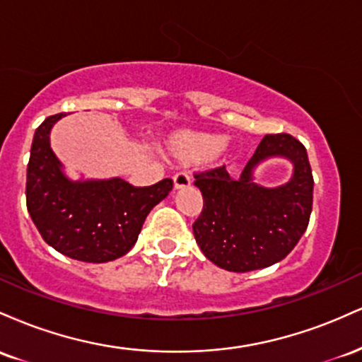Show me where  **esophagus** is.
Instances as JSON below:
<instances>
[{"mask_svg": "<svg viewBox=\"0 0 362 362\" xmlns=\"http://www.w3.org/2000/svg\"><path fill=\"white\" fill-rule=\"evenodd\" d=\"M192 184V178L187 172H178L175 173V177H173V185H175V189H184V187H189Z\"/></svg>", "mask_w": 362, "mask_h": 362, "instance_id": "34e87169", "label": "esophagus"}]
</instances>
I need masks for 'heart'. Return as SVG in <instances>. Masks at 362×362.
<instances>
[{
    "instance_id": "1",
    "label": "heart",
    "mask_w": 362,
    "mask_h": 362,
    "mask_svg": "<svg viewBox=\"0 0 362 362\" xmlns=\"http://www.w3.org/2000/svg\"><path fill=\"white\" fill-rule=\"evenodd\" d=\"M168 151L182 163H199L209 158L223 156L228 151V143L207 132L184 131L170 138Z\"/></svg>"
}]
</instances>
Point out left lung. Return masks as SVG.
<instances>
[{
    "instance_id": "1",
    "label": "left lung",
    "mask_w": 362,
    "mask_h": 362,
    "mask_svg": "<svg viewBox=\"0 0 362 362\" xmlns=\"http://www.w3.org/2000/svg\"><path fill=\"white\" fill-rule=\"evenodd\" d=\"M271 156L293 161L288 185L265 189L252 184V168ZM194 185L204 199L192 224L195 242L218 267L248 272L269 267L296 247L310 223L313 175L306 148L291 134H267L233 178L226 167L195 173Z\"/></svg>"
}]
</instances>
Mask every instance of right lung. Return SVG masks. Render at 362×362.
<instances>
[{
    "mask_svg": "<svg viewBox=\"0 0 362 362\" xmlns=\"http://www.w3.org/2000/svg\"><path fill=\"white\" fill-rule=\"evenodd\" d=\"M51 115L35 129L27 165V209L45 243L74 260L110 262L134 247L149 211L167 197L172 178L134 187L122 178L71 182L49 143Z\"/></svg>",
    "mask_w": 362,
    "mask_h": 362,
    "instance_id": "obj_1",
    "label": "right lung"
}]
</instances>
